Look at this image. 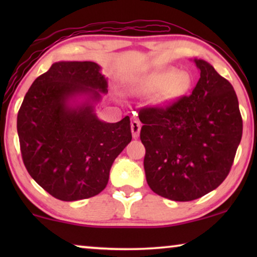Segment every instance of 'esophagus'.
I'll use <instances>...</instances> for the list:
<instances>
[{"label":"esophagus","instance_id":"obj_1","mask_svg":"<svg viewBox=\"0 0 257 257\" xmlns=\"http://www.w3.org/2000/svg\"><path fill=\"white\" fill-rule=\"evenodd\" d=\"M140 128H142V125H140V122L137 120V119L132 120V122H131V132H132L133 138H138L139 135H140Z\"/></svg>","mask_w":257,"mask_h":257}]
</instances>
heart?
<instances>
[{
	"instance_id": "heart-1",
	"label": "heart",
	"mask_w": 257,
	"mask_h": 257,
	"mask_svg": "<svg viewBox=\"0 0 257 257\" xmlns=\"http://www.w3.org/2000/svg\"><path fill=\"white\" fill-rule=\"evenodd\" d=\"M173 76L172 75H157L151 77L145 83L139 86V92L142 93H152L159 91L171 82Z\"/></svg>"
}]
</instances>
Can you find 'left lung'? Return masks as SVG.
Listing matches in <instances>:
<instances>
[{"instance_id":"1","label":"left lung","mask_w":257,"mask_h":257,"mask_svg":"<svg viewBox=\"0 0 257 257\" xmlns=\"http://www.w3.org/2000/svg\"><path fill=\"white\" fill-rule=\"evenodd\" d=\"M191 96L166 108L139 112L144 168L150 188L173 201H192L222 184L242 138V118L231 84L203 59Z\"/></svg>"}]
</instances>
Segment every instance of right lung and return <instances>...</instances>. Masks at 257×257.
I'll use <instances>...</instances> for the list:
<instances>
[{
  "mask_svg": "<svg viewBox=\"0 0 257 257\" xmlns=\"http://www.w3.org/2000/svg\"><path fill=\"white\" fill-rule=\"evenodd\" d=\"M107 78L94 62H56L37 77L17 114L23 163L31 178L62 201L106 187L115 158L132 139L130 117L101 120L96 106Z\"/></svg>",
  "mask_w": 257,
  "mask_h": 257,
  "instance_id": "right-lung-1",
  "label": "right lung"
}]
</instances>
